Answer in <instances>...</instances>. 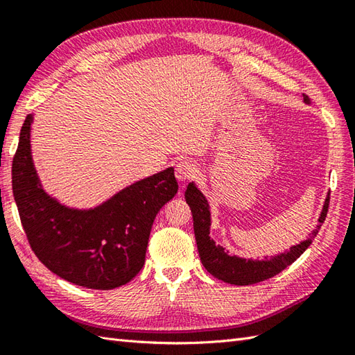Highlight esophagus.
<instances>
[{"instance_id": "esophagus-1", "label": "esophagus", "mask_w": 355, "mask_h": 355, "mask_svg": "<svg viewBox=\"0 0 355 355\" xmlns=\"http://www.w3.org/2000/svg\"><path fill=\"white\" fill-rule=\"evenodd\" d=\"M197 175V168L191 162H180L175 166V178L180 183H186Z\"/></svg>"}]
</instances>
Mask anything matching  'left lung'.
<instances>
[{"mask_svg":"<svg viewBox=\"0 0 355 355\" xmlns=\"http://www.w3.org/2000/svg\"><path fill=\"white\" fill-rule=\"evenodd\" d=\"M304 102L306 105L311 103V99L306 94H304ZM186 202L191 207V212L193 216V232H195V241H197L200 259L202 266L209 271L210 275L215 276L220 281H224L233 285H252L258 284L261 281H266L281 273L284 268L296 261L300 254H302L310 244L313 243V238L318 235L322 223L325 221L328 205H329V192L323 202L322 212L319 216V224L311 233L310 238L300 241L299 244L290 247V250L284 253H279L270 258L263 259H245L236 254H230L224 247L216 244L215 241L210 238V225H212V214H210L209 201L205 197L197 184L193 182L187 186V191L184 193Z\"/></svg>","mask_w":355,"mask_h":355,"instance_id":"left-lung-1","label":"left lung"}]
</instances>
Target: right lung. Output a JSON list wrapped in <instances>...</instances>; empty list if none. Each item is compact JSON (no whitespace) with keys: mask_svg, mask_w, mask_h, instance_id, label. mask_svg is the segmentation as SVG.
Masks as SVG:
<instances>
[{"mask_svg":"<svg viewBox=\"0 0 355 355\" xmlns=\"http://www.w3.org/2000/svg\"><path fill=\"white\" fill-rule=\"evenodd\" d=\"M27 114L12 164V189L30 247L74 285L111 290L137 276L153 223L178 192L173 168L139 180L93 207L67 206L44 189L33 163Z\"/></svg>","mask_w":355,"mask_h":355,"instance_id":"1","label":"right lung"}]
</instances>
